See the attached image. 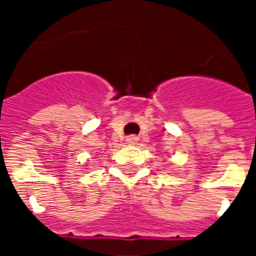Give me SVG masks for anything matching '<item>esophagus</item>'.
I'll return each mask as SVG.
<instances>
[{
  "label": "esophagus",
  "mask_w": 256,
  "mask_h": 256,
  "mask_svg": "<svg viewBox=\"0 0 256 256\" xmlns=\"http://www.w3.org/2000/svg\"><path fill=\"white\" fill-rule=\"evenodd\" d=\"M137 141H138V137H137V136H128V144H137Z\"/></svg>",
  "instance_id": "34e87169"
}]
</instances>
